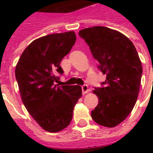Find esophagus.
<instances>
[{"mask_svg": "<svg viewBox=\"0 0 153 153\" xmlns=\"http://www.w3.org/2000/svg\"><path fill=\"white\" fill-rule=\"evenodd\" d=\"M88 91H89L88 86L87 84H84V85H83V86H82V93H83V95L88 93Z\"/></svg>", "mask_w": 153, "mask_h": 153, "instance_id": "esophagus-1", "label": "esophagus"}]
</instances>
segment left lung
Instances as JSON below:
<instances>
[{
	"instance_id": "8db88e82",
	"label": "left lung",
	"mask_w": 153,
	"mask_h": 153,
	"mask_svg": "<svg viewBox=\"0 0 153 153\" xmlns=\"http://www.w3.org/2000/svg\"><path fill=\"white\" fill-rule=\"evenodd\" d=\"M99 68L107 75L103 88H95L99 99L91 116L96 123L112 128L125 120L136 103L142 66L135 46L118 30L96 26L80 30Z\"/></svg>"
}]
</instances>
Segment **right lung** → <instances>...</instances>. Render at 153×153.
<instances>
[{
    "label": "right lung",
    "instance_id": "add662e5",
    "mask_svg": "<svg viewBox=\"0 0 153 153\" xmlns=\"http://www.w3.org/2000/svg\"><path fill=\"white\" fill-rule=\"evenodd\" d=\"M74 31L42 36L30 42L16 66L21 100L28 113L44 130L62 131L69 125L82 96L79 85H54L63 73L60 63L76 42Z\"/></svg>",
    "mask_w": 153,
    "mask_h": 153
}]
</instances>
